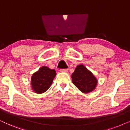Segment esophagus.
<instances>
[{"instance_id":"34e87169","label":"esophagus","mask_w":130,"mask_h":130,"mask_svg":"<svg viewBox=\"0 0 130 130\" xmlns=\"http://www.w3.org/2000/svg\"><path fill=\"white\" fill-rule=\"evenodd\" d=\"M60 72L67 73L68 72V69H61V70H60Z\"/></svg>"}]
</instances>
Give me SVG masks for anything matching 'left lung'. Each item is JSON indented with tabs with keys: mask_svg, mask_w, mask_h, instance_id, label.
I'll list each match as a JSON object with an SVG mask.
<instances>
[{
	"mask_svg": "<svg viewBox=\"0 0 130 130\" xmlns=\"http://www.w3.org/2000/svg\"><path fill=\"white\" fill-rule=\"evenodd\" d=\"M73 83L83 93H90L96 88L98 80L83 64L77 65L72 74Z\"/></svg>",
	"mask_w": 130,
	"mask_h": 130,
	"instance_id": "obj_1",
	"label": "left lung"
}]
</instances>
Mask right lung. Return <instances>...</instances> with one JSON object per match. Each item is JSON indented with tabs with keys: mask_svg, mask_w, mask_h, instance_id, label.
<instances>
[{
	"mask_svg": "<svg viewBox=\"0 0 130 130\" xmlns=\"http://www.w3.org/2000/svg\"><path fill=\"white\" fill-rule=\"evenodd\" d=\"M56 76V72L54 69H51L47 66L40 67L38 71L32 75V90L38 94L44 93L52 85Z\"/></svg>",
	"mask_w": 130,
	"mask_h": 130,
	"instance_id": "1",
	"label": "right lung"
}]
</instances>
